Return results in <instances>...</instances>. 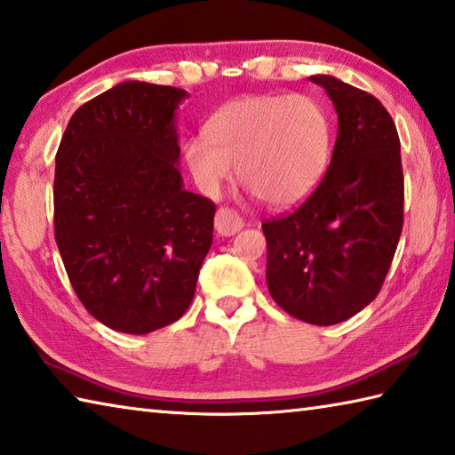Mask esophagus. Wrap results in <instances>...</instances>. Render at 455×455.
Instances as JSON below:
<instances>
[{
	"label": "esophagus",
	"instance_id": "obj_1",
	"mask_svg": "<svg viewBox=\"0 0 455 455\" xmlns=\"http://www.w3.org/2000/svg\"><path fill=\"white\" fill-rule=\"evenodd\" d=\"M244 227L243 219L238 217V214L233 209H227V206H222V209L217 211V217H214V228H217V233L222 236H230L238 233Z\"/></svg>",
	"mask_w": 455,
	"mask_h": 455
}]
</instances>
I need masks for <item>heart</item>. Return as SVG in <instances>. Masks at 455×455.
<instances>
[{
  "mask_svg": "<svg viewBox=\"0 0 455 455\" xmlns=\"http://www.w3.org/2000/svg\"><path fill=\"white\" fill-rule=\"evenodd\" d=\"M209 135L185 145L188 171L206 195H217L238 164L241 180L264 203L292 206L314 191L332 147L328 111L310 95H246L220 107Z\"/></svg>",
  "mask_w": 455,
  "mask_h": 455,
  "instance_id": "heart-1",
  "label": "heart"
}]
</instances>
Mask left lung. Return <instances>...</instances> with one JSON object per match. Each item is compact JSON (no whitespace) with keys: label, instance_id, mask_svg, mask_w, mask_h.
I'll return each instance as SVG.
<instances>
[{"label":"left lung","instance_id":"1","mask_svg":"<svg viewBox=\"0 0 455 455\" xmlns=\"http://www.w3.org/2000/svg\"><path fill=\"white\" fill-rule=\"evenodd\" d=\"M338 113L328 171L299 209L262 222L267 283L291 316L316 326L352 318L376 299L403 227L400 137L374 95L312 76Z\"/></svg>","mask_w":455,"mask_h":455}]
</instances>
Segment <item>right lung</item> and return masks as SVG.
<instances>
[{"label": "right lung", "instance_id": "obj_1", "mask_svg": "<svg viewBox=\"0 0 455 455\" xmlns=\"http://www.w3.org/2000/svg\"><path fill=\"white\" fill-rule=\"evenodd\" d=\"M185 89L125 81L73 113L55 156V243L91 316L125 334L191 307L214 203L185 191L175 111Z\"/></svg>", "mask_w": 455, "mask_h": 455}]
</instances>
